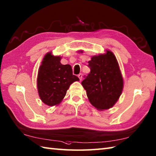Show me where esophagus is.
Wrapping results in <instances>:
<instances>
[{"label": "esophagus", "mask_w": 156, "mask_h": 156, "mask_svg": "<svg viewBox=\"0 0 156 156\" xmlns=\"http://www.w3.org/2000/svg\"><path fill=\"white\" fill-rule=\"evenodd\" d=\"M78 77L79 78V79H80V80H82V74H79L78 75Z\"/></svg>", "instance_id": "34e87169"}]
</instances>
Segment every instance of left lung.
Here are the masks:
<instances>
[{
    "label": "left lung",
    "instance_id": "1",
    "mask_svg": "<svg viewBox=\"0 0 156 156\" xmlns=\"http://www.w3.org/2000/svg\"><path fill=\"white\" fill-rule=\"evenodd\" d=\"M90 72L82 82L89 101L98 111L113 107L123 89V78L113 53L94 55L88 62Z\"/></svg>",
    "mask_w": 156,
    "mask_h": 156
}]
</instances>
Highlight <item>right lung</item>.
Instances as JSON below:
<instances>
[{"instance_id": "right-lung-1", "label": "right lung", "mask_w": 156, "mask_h": 156, "mask_svg": "<svg viewBox=\"0 0 156 156\" xmlns=\"http://www.w3.org/2000/svg\"><path fill=\"white\" fill-rule=\"evenodd\" d=\"M61 59L60 56L48 52L39 68L37 78L39 96L41 101L49 107L60 104L69 86L80 80L73 75L70 65L61 64Z\"/></svg>"}]
</instances>
